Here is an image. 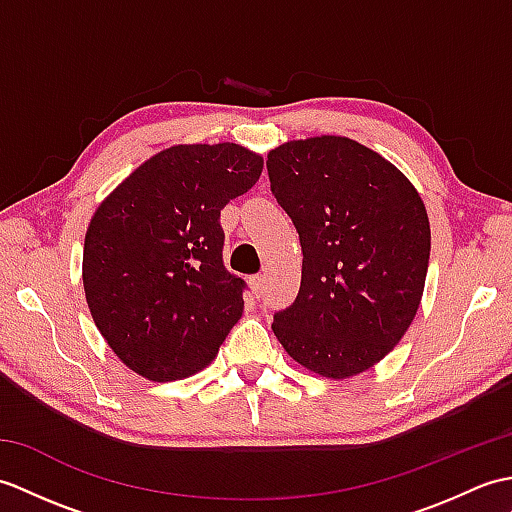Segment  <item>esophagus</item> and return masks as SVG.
I'll use <instances>...</instances> for the list:
<instances>
[{
	"instance_id": "1",
	"label": "esophagus",
	"mask_w": 512,
	"mask_h": 512,
	"mask_svg": "<svg viewBox=\"0 0 512 512\" xmlns=\"http://www.w3.org/2000/svg\"><path fill=\"white\" fill-rule=\"evenodd\" d=\"M248 286H250V290H253L255 297L262 295V292H264V275L248 277Z\"/></svg>"
}]
</instances>
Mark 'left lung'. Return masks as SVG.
Here are the masks:
<instances>
[{
    "mask_svg": "<svg viewBox=\"0 0 512 512\" xmlns=\"http://www.w3.org/2000/svg\"><path fill=\"white\" fill-rule=\"evenodd\" d=\"M266 167L303 250L299 295L273 332L314 374H361L394 350L420 306L431 250L420 193L345 136L288 140Z\"/></svg>",
    "mask_w": 512,
    "mask_h": 512,
    "instance_id": "1",
    "label": "left lung"
}]
</instances>
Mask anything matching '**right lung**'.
<instances>
[{
  "instance_id": "add662e5",
  "label": "right lung",
  "mask_w": 512,
  "mask_h": 512,
  "mask_svg": "<svg viewBox=\"0 0 512 512\" xmlns=\"http://www.w3.org/2000/svg\"><path fill=\"white\" fill-rule=\"evenodd\" d=\"M242 145H176L145 160L94 211L83 246L85 301L112 352L169 383L217 356L246 284L222 262L220 211L262 176Z\"/></svg>"
}]
</instances>
